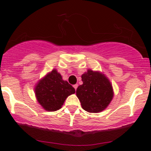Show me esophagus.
<instances>
[{
	"label": "esophagus",
	"mask_w": 151,
	"mask_h": 151,
	"mask_svg": "<svg viewBox=\"0 0 151 151\" xmlns=\"http://www.w3.org/2000/svg\"><path fill=\"white\" fill-rule=\"evenodd\" d=\"M73 87H74V89H75V90H77V87H78V85H77V84H75V85H73Z\"/></svg>",
	"instance_id": "1"
}]
</instances>
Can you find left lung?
Returning <instances> with one entry per match:
<instances>
[{"label":"left lung","instance_id":"left-lung-1","mask_svg":"<svg viewBox=\"0 0 151 151\" xmlns=\"http://www.w3.org/2000/svg\"><path fill=\"white\" fill-rule=\"evenodd\" d=\"M81 77L83 83L77 88L76 94L83 109L92 113L104 110L114 96L109 79L103 73L92 69H88Z\"/></svg>","mask_w":151,"mask_h":151}]
</instances>
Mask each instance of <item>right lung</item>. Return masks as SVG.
<instances>
[{
    "instance_id": "add662e5",
    "label": "right lung",
    "mask_w": 151,
    "mask_h": 151,
    "mask_svg": "<svg viewBox=\"0 0 151 151\" xmlns=\"http://www.w3.org/2000/svg\"><path fill=\"white\" fill-rule=\"evenodd\" d=\"M34 91L37 101L43 109L54 112L62 107L67 97L75 93V89L63 80L55 68L38 81Z\"/></svg>"
}]
</instances>
